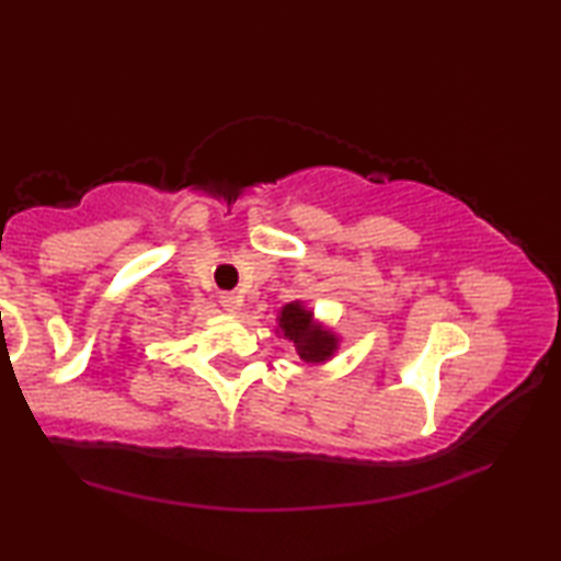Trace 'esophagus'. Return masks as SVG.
<instances>
[{
	"mask_svg": "<svg viewBox=\"0 0 561 561\" xmlns=\"http://www.w3.org/2000/svg\"><path fill=\"white\" fill-rule=\"evenodd\" d=\"M220 304H222L225 311H230V314H237V311H240V307H242V299L237 297V294H232V291H225L222 297H220Z\"/></svg>",
	"mask_w": 561,
	"mask_h": 561,
	"instance_id": "esophagus-1",
	"label": "esophagus"
}]
</instances>
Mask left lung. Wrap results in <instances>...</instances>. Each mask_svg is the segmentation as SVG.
<instances>
[{
  "mask_svg": "<svg viewBox=\"0 0 561 561\" xmlns=\"http://www.w3.org/2000/svg\"><path fill=\"white\" fill-rule=\"evenodd\" d=\"M277 334L291 341L299 358L307 364H327L334 358L341 344L339 334L317 321L314 311L304 301L284 304L277 317Z\"/></svg>",
  "mask_w": 561,
  "mask_h": 561,
  "instance_id": "8db88e82",
  "label": "left lung"
}]
</instances>
